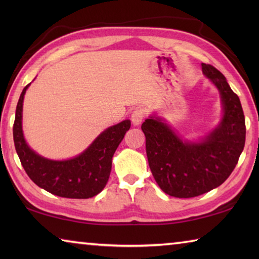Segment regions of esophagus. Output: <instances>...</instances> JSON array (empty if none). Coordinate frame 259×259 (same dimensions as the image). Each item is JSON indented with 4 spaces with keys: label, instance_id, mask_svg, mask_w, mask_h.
<instances>
[{
    "label": "esophagus",
    "instance_id": "obj_1",
    "mask_svg": "<svg viewBox=\"0 0 259 259\" xmlns=\"http://www.w3.org/2000/svg\"><path fill=\"white\" fill-rule=\"evenodd\" d=\"M145 119V112L142 108H136L135 111L131 114V122L135 125H138L143 122V120Z\"/></svg>",
    "mask_w": 259,
    "mask_h": 259
}]
</instances>
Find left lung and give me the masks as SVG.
<instances>
[{"label": "left lung", "mask_w": 259, "mask_h": 259, "mask_svg": "<svg viewBox=\"0 0 259 259\" xmlns=\"http://www.w3.org/2000/svg\"><path fill=\"white\" fill-rule=\"evenodd\" d=\"M202 72L218 88L224 107L221 124L208 137L186 143L159 119L151 117L142 124L153 177L162 191L175 198H194L222 185L234 170L245 143L238 95L217 68L202 64Z\"/></svg>", "instance_id": "1"}]
</instances>
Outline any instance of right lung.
I'll return each mask as SVG.
<instances>
[{
  "label": "right lung",
  "instance_id": "obj_1",
  "mask_svg": "<svg viewBox=\"0 0 259 259\" xmlns=\"http://www.w3.org/2000/svg\"><path fill=\"white\" fill-rule=\"evenodd\" d=\"M24 88L16 108L14 142L21 165L28 177L51 194L69 199H89L103 191L112 169V157L130 128L125 120L100 134L87 150L66 161H52L36 154L27 146L21 129Z\"/></svg>",
  "mask_w": 259,
  "mask_h": 259
}]
</instances>
